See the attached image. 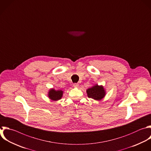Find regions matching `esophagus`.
<instances>
[{
    "label": "esophagus",
    "mask_w": 151,
    "mask_h": 151,
    "mask_svg": "<svg viewBox=\"0 0 151 151\" xmlns=\"http://www.w3.org/2000/svg\"><path fill=\"white\" fill-rule=\"evenodd\" d=\"M79 86V84L78 83H74L73 84V87H78Z\"/></svg>",
    "instance_id": "esophagus-1"
}]
</instances>
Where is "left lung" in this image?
Instances as JSON below:
<instances>
[{"label":"left lung","mask_w":151,"mask_h":151,"mask_svg":"<svg viewBox=\"0 0 151 151\" xmlns=\"http://www.w3.org/2000/svg\"><path fill=\"white\" fill-rule=\"evenodd\" d=\"M87 93L89 98L94 99L96 100H100L104 97L106 94L103 87L102 86H98L97 84L87 89Z\"/></svg>","instance_id":"1"}]
</instances>
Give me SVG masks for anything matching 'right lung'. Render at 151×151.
<instances>
[{
  "instance_id": "1",
  "label": "right lung",
  "mask_w": 151,
  "mask_h": 151,
  "mask_svg": "<svg viewBox=\"0 0 151 151\" xmlns=\"http://www.w3.org/2000/svg\"><path fill=\"white\" fill-rule=\"evenodd\" d=\"M63 94V91L62 90H55L54 89H51L48 93V97L51 100L57 101L61 99Z\"/></svg>"
}]
</instances>
